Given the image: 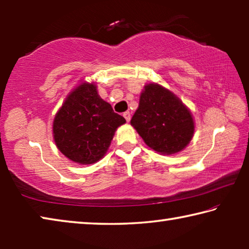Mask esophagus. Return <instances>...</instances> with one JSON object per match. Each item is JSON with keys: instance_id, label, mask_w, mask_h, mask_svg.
Instances as JSON below:
<instances>
[{"instance_id": "34e87169", "label": "esophagus", "mask_w": 249, "mask_h": 249, "mask_svg": "<svg viewBox=\"0 0 249 249\" xmlns=\"http://www.w3.org/2000/svg\"><path fill=\"white\" fill-rule=\"evenodd\" d=\"M123 116L125 117V120L127 121V122H129L130 121V113L127 111V112H124L123 113Z\"/></svg>"}]
</instances>
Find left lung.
<instances>
[{"mask_svg": "<svg viewBox=\"0 0 249 249\" xmlns=\"http://www.w3.org/2000/svg\"><path fill=\"white\" fill-rule=\"evenodd\" d=\"M145 144L162 155L177 154L191 142L195 122L178 96L158 83L146 84L130 120Z\"/></svg>", "mask_w": 249, "mask_h": 249, "instance_id": "8db88e82", "label": "left lung"}]
</instances>
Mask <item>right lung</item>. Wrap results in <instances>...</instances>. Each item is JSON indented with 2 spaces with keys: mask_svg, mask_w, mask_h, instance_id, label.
I'll return each instance as SVG.
<instances>
[{
  "mask_svg": "<svg viewBox=\"0 0 249 249\" xmlns=\"http://www.w3.org/2000/svg\"><path fill=\"white\" fill-rule=\"evenodd\" d=\"M124 123V117L101 99L95 83L84 81L70 92L54 116L53 140L67 158L91 165L103 158Z\"/></svg>",
  "mask_w": 249,
  "mask_h": 249,
  "instance_id": "add662e5",
  "label": "right lung"
}]
</instances>
